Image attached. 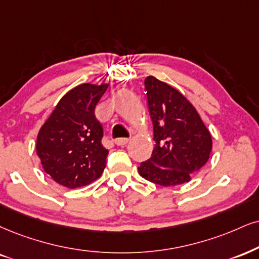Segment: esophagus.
<instances>
[{"label":"esophagus","instance_id":"obj_1","mask_svg":"<svg viewBox=\"0 0 259 259\" xmlns=\"http://www.w3.org/2000/svg\"><path fill=\"white\" fill-rule=\"evenodd\" d=\"M128 142H130L128 138H117V139H115V144H116L117 146L126 145Z\"/></svg>","mask_w":259,"mask_h":259}]
</instances>
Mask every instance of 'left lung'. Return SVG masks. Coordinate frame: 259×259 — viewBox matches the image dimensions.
Masks as SVG:
<instances>
[{
  "label": "left lung",
  "instance_id": "left-lung-1",
  "mask_svg": "<svg viewBox=\"0 0 259 259\" xmlns=\"http://www.w3.org/2000/svg\"><path fill=\"white\" fill-rule=\"evenodd\" d=\"M155 148L138 167L140 177L161 186H177L206 163L212 139L199 114L177 89L148 76L144 81Z\"/></svg>",
  "mask_w": 259,
  "mask_h": 259
}]
</instances>
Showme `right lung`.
I'll list each match as a JSON object with an SVG mask.
<instances>
[{"mask_svg": "<svg viewBox=\"0 0 259 259\" xmlns=\"http://www.w3.org/2000/svg\"><path fill=\"white\" fill-rule=\"evenodd\" d=\"M108 84H81L60 100L40 127L36 150L44 171L68 188L94 183L103 173L108 150L95 108Z\"/></svg>", "mask_w": 259, "mask_h": 259, "instance_id": "right-lung-1", "label": "right lung"}]
</instances>
